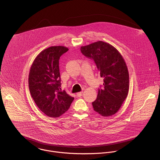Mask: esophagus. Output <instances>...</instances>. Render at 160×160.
<instances>
[{"instance_id": "34e87169", "label": "esophagus", "mask_w": 160, "mask_h": 160, "mask_svg": "<svg viewBox=\"0 0 160 160\" xmlns=\"http://www.w3.org/2000/svg\"><path fill=\"white\" fill-rule=\"evenodd\" d=\"M82 94H83V92H78V93H76V96L78 97H80L82 95Z\"/></svg>"}]
</instances>
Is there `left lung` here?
Listing matches in <instances>:
<instances>
[{"mask_svg":"<svg viewBox=\"0 0 160 160\" xmlns=\"http://www.w3.org/2000/svg\"><path fill=\"white\" fill-rule=\"evenodd\" d=\"M81 52L95 62L103 78V88L99 89L93 102V110L104 117L117 113L129 92V72L119 51L111 44L99 41L82 46Z\"/></svg>","mask_w":160,"mask_h":160,"instance_id":"left-lung-1","label":"left lung"}]
</instances>
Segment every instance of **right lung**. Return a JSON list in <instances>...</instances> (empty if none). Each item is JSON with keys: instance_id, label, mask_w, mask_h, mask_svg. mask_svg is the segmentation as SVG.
<instances>
[{"instance_id": "1", "label": "right lung", "mask_w": 160, "mask_h": 160, "mask_svg": "<svg viewBox=\"0 0 160 160\" xmlns=\"http://www.w3.org/2000/svg\"><path fill=\"white\" fill-rule=\"evenodd\" d=\"M68 48L52 46L44 49L34 59L28 78L31 97L39 110L50 118H57L69 108L74 97L62 91L59 59Z\"/></svg>"}]
</instances>
